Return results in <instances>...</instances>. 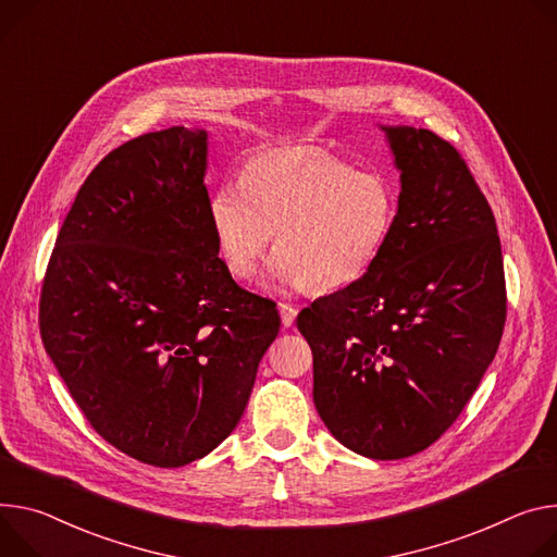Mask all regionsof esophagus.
I'll list each match as a JSON object with an SVG mask.
<instances>
[{
    "mask_svg": "<svg viewBox=\"0 0 557 557\" xmlns=\"http://www.w3.org/2000/svg\"><path fill=\"white\" fill-rule=\"evenodd\" d=\"M280 315H282V324L288 329L297 318V309L293 305H286V301H280Z\"/></svg>",
    "mask_w": 557,
    "mask_h": 557,
    "instance_id": "34e87169",
    "label": "esophagus"
}]
</instances>
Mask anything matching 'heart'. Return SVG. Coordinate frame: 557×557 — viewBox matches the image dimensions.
Here are the masks:
<instances>
[{"label":"heart","mask_w":557,"mask_h":557,"mask_svg":"<svg viewBox=\"0 0 557 557\" xmlns=\"http://www.w3.org/2000/svg\"><path fill=\"white\" fill-rule=\"evenodd\" d=\"M397 199L380 173L356 171L322 148L252 158L244 186H220L209 205L226 271L248 280L273 242L280 286L333 293L362 280L393 233Z\"/></svg>","instance_id":"b5f03b06"}]
</instances>
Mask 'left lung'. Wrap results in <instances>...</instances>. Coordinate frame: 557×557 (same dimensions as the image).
<instances>
[{"label": "left lung", "instance_id": "obj_1", "mask_svg": "<svg viewBox=\"0 0 557 557\" xmlns=\"http://www.w3.org/2000/svg\"><path fill=\"white\" fill-rule=\"evenodd\" d=\"M382 131L401 173L393 233L371 271L315 299L297 329L335 440L399 460L460 418L497 352L507 284L493 211L458 148L426 128Z\"/></svg>", "mask_w": 557, "mask_h": 557}]
</instances>
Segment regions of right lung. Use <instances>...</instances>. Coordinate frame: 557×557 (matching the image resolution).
I'll return each mask as SVG.
<instances>
[{
    "label": "right lung",
    "mask_w": 557,
    "mask_h": 557,
    "mask_svg": "<svg viewBox=\"0 0 557 557\" xmlns=\"http://www.w3.org/2000/svg\"><path fill=\"white\" fill-rule=\"evenodd\" d=\"M207 131L139 135L82 184L41 284L39 333L88 424L162 469L237 426L280 333L218 258Z\"/></svg>",
    "instance_id": "obj_1"
}]
</instances>
